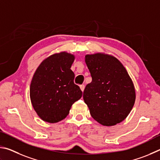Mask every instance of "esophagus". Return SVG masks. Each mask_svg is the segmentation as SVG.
Instances as JSON below:
<instances>
[{
	"mask_svg": "<svg viewBox=\"0 0 160 160\" xmlns=\"http://www.w3.org/2000/svg\"><path fill=\"white\" fill-rule=\"evenodd\" d=\"M79 86H80V88H81V90H82V91H84V88H85V86H84V85L82 84V85H80Z\"/></svg>",
	"mask_w": 160,
	"mask_h": 160,
	"instance_id": "1",
	"label": "esophagus"
}]
</instances>
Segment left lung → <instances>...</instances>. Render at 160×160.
Wrapping results in <instances>:
<instances>
[{"mask_svg": "<svg viewBox=\"0 0 160 160\" xmlns=\"http://www.w3.org/2000/svg\"><path fill=\"white\" fill-rule=\"evenodd\" d=\"M85 62L92 82L83 98L92 117L103 126H114L124 120L136 100L132 80L123 64L113 56L86 55Z\"/></svg>", "mask_w": 160, "mask_h": 160, "instance_id": "8db88e82", "label": "left lung"}]
</instances>
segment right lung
<instances>
[{
    "label": "right lung",
    "mask_w": 160,
    "mask_h": 160,
    "mask_svg": "<svg viewBox=\"0 0 160 160\" xmlns=\"http://www.w3.org/2000/svg\"><path fill=\"white\" fill-rule=\"evenodd\" d=\"M74 56L66 52L56 53L42 62L30 85V98L40 118L56 123L68 115L72 105L82 96L74 83L71 67Z\"/></svg>",
    "instance_id": "obj_1"
}]
</instances>
